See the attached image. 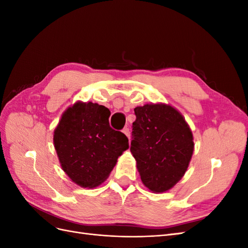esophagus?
<instances>
[{
	"label": "esophagus",
	"instance_id": "esophagus-1",
	"mask_svg": "<svg viewBox=\"0 0 248 248\" xmlns=\"http://www.w3.org/2000/svg\"><path fill=\"white\" fill-rule=\"evenodd\" d=\"M123 133L125 134V136L128 138V140H130V131H129V128H127V127H125V128L123 129Z\"/></svg>",
	"mask_w": 248,
	"mask_h": 248
}]
</instances>
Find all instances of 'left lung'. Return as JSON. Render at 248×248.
<instances>
[{"label":"left lung","mask_w":248,"mask_h":248,"mask_svg":"<svg viewBox=\"0 0 248 248\" xmlns=\"http://www.w3.org/2000/svg\"><path fill=\"white\" fill-rule=\"evenodd\" d=\"M130 152L140 180L149 190L166 192L184 176L194 142L181 112L166 103H148L134 108Z\"/></svg>","instance_id":"1"}]
</instances>
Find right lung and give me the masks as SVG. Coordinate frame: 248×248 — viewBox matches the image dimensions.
I'll use <instances>...</instances> for the list:
<instances>
[{
  "label": "right lung",
  "instance_id": "right-lung-1",
  "mask_svg": "<svg viewBox=\"0 0 248 248\" xmlns=\"http://www.w3.org/2000/svg\"><path fill=\"white\" fill-rule=\"evenodd\" d=\"M110 111L91 101L67 108L54 131V146L71 181L94 188L106 181L119 156L129 148L128 139L109 126Z\"/></svg>",
  "mask_w": 248,
  "mask_h": 248
}]
</instances>
